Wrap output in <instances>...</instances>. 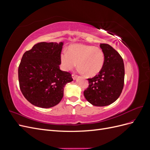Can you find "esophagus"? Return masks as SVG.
<instances>
[{
    "label": "esophagus",
    "mask_w": 150,
    "mask_h": 150,
    "mask_svg": "<svg viewBox=\"0 0 150 150\" xmlns=\"http://www.w3.org/2000/svg\"><path fill=\"white\" fill-rule=\"evenodd\" d=\"M72 79H73L74 80H76V78H77V76L74 74H72Z\"/></svg>",
    "instance_id": "obj_1"
}]
</instances>
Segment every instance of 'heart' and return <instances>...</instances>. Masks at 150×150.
I'll list each match as a JSON object with an SVG mask.
<instances>
[{
  "instance_id": "obj_1",
  "label": "heart",
  "mask_w": 150,
  "mask_h": 150,
  "mask_svg": "<svg viewBox=\"0 0 150 150\" xmlns=\"http://www.w3.org/2000/svg\"><path fill=\"white\" fill-rule=\"evenodd\" d=\"M60 59L64 70L73 69L78 63L79 71L87 77L92 78L98 75L102 70L105 56L99 47L75 44L68 47L67 52L62 51Z\"/></svg>"
}]
</instances>
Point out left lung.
Masks as SVG:
<instances>
[{
    "label": "left lung",
    "instance_id": "1",
    "mask_svg": "<svg viewBox=\"0 0 150 150\" xmlns=\"http://www.w3.org/2000/svg\"><path fill=\"white\" fill-rule=\"evenodd\" d=\"M105 61L99 74L88 79L89 87L84 96L89 103L96 106H106L114 103L123 89L125 66L120 54L110 45L100 44Z\"/></svg>",
    "mask_w": 150,
    "mask_h": 150
}]
</instances>
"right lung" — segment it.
<instances>
[{
	"label": "right lung",
	"mask_w": 150,
	"mask_h": 150,
	"mask_svg": "<svg viewBox=\"0 0 150 150\" xmlns=\"http://www.w3.org/2000/svg\"><path fill=\"white\" fill-rule=\"evenodd\" d=\"M63 42H39L22 57L18 69L20 89L33 105L49 108L63 97L67 83L73 81L69 72L60 69Z\"/></svg>",
	"instance_id": "right-lung-1"
}]
</instances>
